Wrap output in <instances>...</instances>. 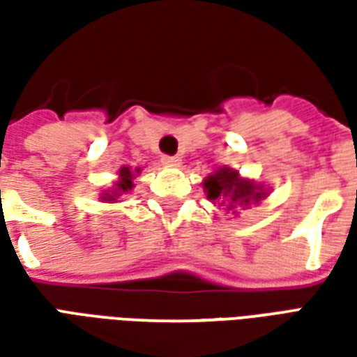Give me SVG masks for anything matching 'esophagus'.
<instances>
[{
  "label": "esophagus",
  "mask_w": 357,
  "mask_h": 357,
  "mask_svg": "<svg viewBox=\"0 0 357 357\" xmlns=\"http://www.w3.org/2000/svg\"><path fill=\"white\" fill-rule=\"evenodd\" d=\"M160 162H162L164 166H179V162H181V158H179V156L164 155L162 158H160Z\"/></svg>",
  "instance_id": "obj_1"
}]
</instances>
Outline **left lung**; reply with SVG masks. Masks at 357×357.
Returning <instances> with one entry per match:
<instances>
[{"instance_id":"8db88e82","label":"left lung","mask_w":357,"mask_h":357,"mask_svg":"<svg viewBox=\"0 0 357 357\" xmlns=\"http://www.w3.org/2000/svg\"><path fill=\"white\" fill-rule=\"evenodd\" d=\"M204 193L212 204L224 206V210L239 216L237 208H248L250 204H260L269 195L264 183L243 178L239 172L229 166L214 170L202 181Z\"/></svg>"}]
</instances>
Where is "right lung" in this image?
<instances>
[{
    "label": "right lung",
    "mask_w": 357,
    "mask_h": 357,
    "mask_svg": "<svg viewBox=\"0 0 357 357\" xmlns=\"http://www.w3.org/2000/svg\"><path fill=\"white\" fill-rule=\"evenodd\" d=\"M139 174L141 168L132 170L130 166H122V168L118 170V178L116 181H114V185L101 191V193H99V201L109 202V204H116V202H120V199H124L126 195L130 193L133 187H135L133 179L137 178Z\"/></svg>",
    "instance_id": "1"
}]
</instances>
